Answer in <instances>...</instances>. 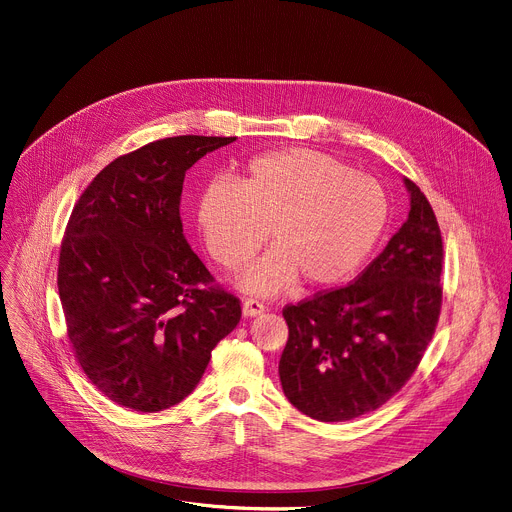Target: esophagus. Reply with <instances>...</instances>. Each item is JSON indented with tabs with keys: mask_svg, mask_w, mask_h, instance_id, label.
<instances>
[{
	"mask_svg": "<svg viewBox=\"0 0 512 512\" xmlns=\"http://www.w3.org/2000/svg\"><path fill=\"white\" fill-rule=\"evenodd\" d=\"M265 312V306L257 300H245L243 304V316L245 318H255V316H261Z\"/></svg>",
	"mask_w": 512,
	"mask_h": 512,
	"instance_id": "34e87169",
	"label": "esophagus"
}]
</instances>
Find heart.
<instances>
[{"label":"heart","mask_w":512,"mask_h":512,"mask_svg":"<svg viewBox=\"0 0 512 512\" xmlns=\"http://www.w3.org/2000/svg\"><path fill=\"white\" fill-rule=\"evenodd\" d=\"M389 218L381 184L310 150L251 158L229 182H212L198 200L196 223L212 259L245 267L265 241L271 251L239 281L275 294L302 279L330 287L369 259Z\"/></svg>","instance_id":"b5f03b06"}]
</instances>
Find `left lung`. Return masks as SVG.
I'll return each instance as SVG.
<instances>
[{
  "instance_id": "1",
  "label": "left lung",
  "mask_w": 512,
  "mask_h": 512,
  "mask_svg": "<svg viewBox=\"0 0 512 512\" xmlns=\"http://www.w3.org/2000/svg\"><path fill=\"white\" fill-rule=\"evenodd\" d=\"M409 214L383 253L348 287L283 318L285 397L318 421H348L387 403L413 375L442 310V233L431 204L407 178Z\"/></svg>"
}]
</instances>
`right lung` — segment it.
Wrapping results in <instances>:
<instances>
[{
  "mask_svg": "<svg viewBox=\"0 0 512 512\" xmlns=\"http://www.w3.org/2000/svg\"><path fill=\"white\" fill-rule=\"evenodd\" d=\"M237 137H166L113 160L79 198L62 239L58 296L85 375L113 403L156 413L200 383L241 304L190 249L186 172Z\"/></svg>",
  "mask_w": 512,
  "mask_h": 512,
  "instance_id": "1",
  "label": "right lung"
}]
</instances>
